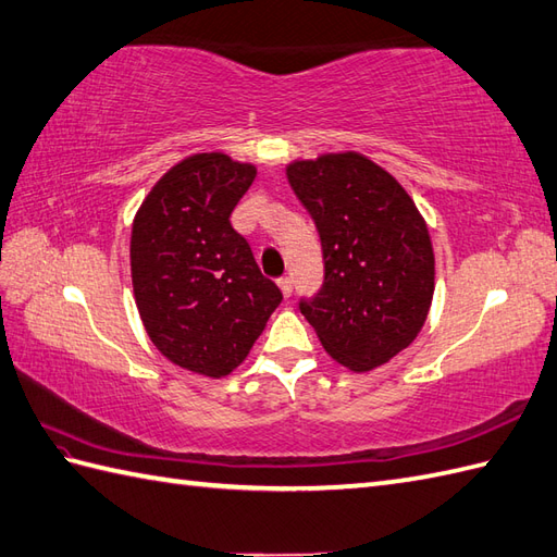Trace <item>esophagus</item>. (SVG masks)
I'll list each match as a JSON object with an SVG mask.
<instances>
[{"instance_id": "1", "label": "esophagus", "mask_w": 557, "mask_h": 557, "mask_svg": "<svg viewBox=\"0 0 557 557\" xmlns=\"http://www.w3.org/2000/svg\"><path fill=\"white\" fill-rule=\"evenodd\" d=\"M277 284H280V289H282V294H284V296H287V299H289V296H292V292H294V282H292V277H280V280H277Z\"/></svg>"}]
</instances>
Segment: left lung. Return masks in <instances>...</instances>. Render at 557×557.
Returning a JSON list of instances; mask_svg holds the SVG:
<instances>
[{"mask_svg": "<svg viewBox=\"0 0 557 557\" xmlns=\"http://www.w3.org/2000/svg\"><path fill=\"white\" fill-rule=\"evenodd\" d=\"M287 180L325 258V282L301 313L344 368L389 363L420 334L434 296L432 239L416 201L358 151L294 161Z\"/></svg>", "mask_w": 557, "mask_h": 557, "instance_id": "8db88e82", "label": "left lung"}]
</instances>
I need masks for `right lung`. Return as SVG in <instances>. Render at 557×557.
Returning <instances> with one entry per match:
<instances>
[{"instance_id":"right-lung-1","label":"right lung","mask_w":557,"mask_h":557,"mask_svg":"<svg viewBox=\"0 0 557 557\" xmlns=\"http://www.w3.org/2000/svg\"><path fill=\"white\" fill-rule=\"evenodd\" d=\"M253 177L227 153H194L151 187L133 223V289L149 339L203 377L235 370L282 301L230 223Z\"/></svg>"}]
</instances>
